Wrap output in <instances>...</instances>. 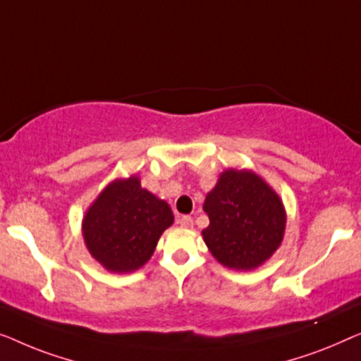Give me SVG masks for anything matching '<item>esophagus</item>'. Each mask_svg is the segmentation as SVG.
<instances>
[{
	"label": "esophagus",
	"mask_w": 361,
	"mask_h": 361,
	"mask_svg": "<svg viewBox=\"0 0 361 361\" xmlns=\"http://www.w3.org/2000/svg\"><path fill=\"white\" fill-rule=\"evenodd\" d=\"M180 224H181V227H185V229H191V227H192V217L191 216H181L180 217Z\"/></svg>",
	"instance_id": "34e87169"
}]
</instances>
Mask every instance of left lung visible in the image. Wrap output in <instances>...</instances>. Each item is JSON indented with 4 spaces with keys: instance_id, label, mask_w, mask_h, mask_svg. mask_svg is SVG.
<instances>
[{
    "instance_id": "left-lung-1",
    "label": "left lung",
    "mask_w": 361,
    "mask_h": 361,
    "mask_svg": "<svg viewBox=\"0 0 361 361\" xmlns=\"http://www.w3.org/2000/svg\"><path fill=\"white\" fill-rule=\"evenodd\" d=\"M202 209L209 217L202 240L212 257L231 270H255L281 245L286 209L278 192L255 171H222Z\"/></svg>"
}]
</instances>
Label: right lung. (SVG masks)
I'll return each mask as SVG.
<instances>
[{
    "instance_id": "1",
    "label": "right lung",
    "mask_w": 361,
    "mask_h": 361,
    "mask_svg": "<svg viewBox=\"0 0 361 361\" xmlns=\"http://www.w3.org/2000/svg\"><path fill=\"white\" fill-rule=\"evenodd\" d=\"M173 221L169 202L130 175L111 181L96 196L81 221V235L90 255L104 270L132 273L150 260L160 235Z\"/></svg>"
}]
</instances>
